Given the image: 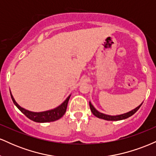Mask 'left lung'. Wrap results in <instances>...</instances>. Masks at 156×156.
<instances>
[{
  "mask_svg": "<svg viewBox=\"0 0 156 156\" xmlns=\"http://www.w3.org/2000/svg\"><path fill=\"white\" fill-rule=\"evenodd\" d=\"M141 104H142V103H141ZM141 104L139 105V106L136 107V108L133 109V110L130 111L129 112H127V113H125V114H119V115H116V116L108 115V114H103V113L98 112V111L97 110L94 106H93L92 103H91V102H89V107H90V109L91 111H92V114L98 118L105 119V120H108V121H118V120H122V119H127V118L131 117L132 115H133V114H135L138 110H139V108H140Z\"/></svg>",
  "mask_w": 156,
  "mask_h": 156,
  "instance_id": "8db88e82",
  "label": "left lung"
}]
</instances>
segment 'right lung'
<instances>
[{"mask_svg": "<svg viewBox=\"0 0 156 156\" xmlns=\"http://www.w3.org/2000/svg\"><path fill=\"white\" fill-rule=\"evenodd\" d=\"M10 94L12 101H13L14 104L17 107V108H18L23 114H25L28 119H30L32 121L37 122H53L55 120H58V119H60L61 117H63L64 114H65L66 110H67L68 101H69V98H70L71 96V94L68 96L67 99H66L60 105L56 107V108L51 109V110L45 111V112H31V111L26 110V109L20 106V105L17 104V102L15 101V100L14 99L13 96H12L11 92Z\"/></svg>", "mask_w": 156, "mask_h": 156, "instance_id": "right-lung-1", "label": "right lung"}]
</instances>
